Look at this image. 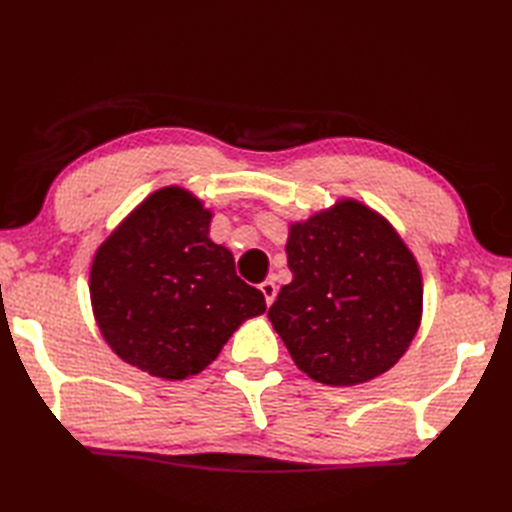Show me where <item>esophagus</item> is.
<instances>
[{"label": "esophagus", "mask_w": 512, "mask_h": 512, "mask_svg": "<svg viewBox=\"0 0 512 512\" xmlns=\"http://www.w3.org/2000/svg\"><path fill=\"white\" fill-rule=\"evenodd\" d=\"M259 290L264 292V299H266V306H273V301L277 297V284L273 279H266L259 284Z\"/></svg>", "instance_id": "1"}]
</instances>
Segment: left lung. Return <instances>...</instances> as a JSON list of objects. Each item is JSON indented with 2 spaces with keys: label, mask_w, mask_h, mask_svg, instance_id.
<instances>
[{
  "label": "left lung",
  "mask_w": 512,
  "mask_h": 512,
  "mask_svg": "<svg viewBox=\"0 0 512 512\" xmlns=\"http://www.w3.org/2000/svg\"><path fill=\"white\" fill-rule=\"evenodd\" d=\"M292 281L268 319L317 383L352 387L394 367L422 321L416 257L387 217L354 198L292 222Z\"/></svg>",
  "instance_id": "8db88e82"
}]
</instances>
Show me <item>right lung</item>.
<instances>
[{
	"label": "right lung",
	"instance_id": "right-lung-1",
	"mask_svg": "<svg viewBox=\"0 0 512 512\" xmlns=\"http://www.w3.org/2000/svg\"><path fill=\"white\" fill-rule=\"evenodd\" d=\"M213 211L184 187L140 202L96 248L90 301L105 343L125 363L184 380L213 363L244 321L266 312L262 290L235 275L209 237Z\"/></svg>",
	"mask_w": 512,
	"mask_h": 512
}]
</instances>
